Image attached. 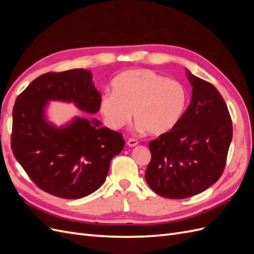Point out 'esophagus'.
Returning a JSON list of instances; mask_svg holds the SVG:
<instances>
[{
    "mask_svg": "<svg viewBox=\"0 0 254 254\" xmlns=\"http://www.w3.org/2000/svg\"><path fill=\"white\" fill-rule=\"evenodd\" d=\"M137 144H139V142L134 139H129L127 142V145L129 146V147H134V146H136Z\"/></svg>",
    "mask_w": 254,
    "mask_h": 254,
    "instance_id": "esophagus-1",
    "label": "esophagus"
}]
</instances>
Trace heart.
<instances>
[{
    "mask_svg": "<svg viewBox=\"0 0 254 254\" xmlns=\"http://www.w3.org/2000/svg\"><path fill=\"white\" fill-rule=\"evenodd\" d=\"M111 89L112 93L102 96L99 111L112 129L124 127L132 112L137 129L161 135L178 125L186 111L188 93L183 84L147 68L119 74Z\"/></svg>",
    "mask_w": 254,
    "mask_h": 254,
    "instance_id": "b5f03b06",
    "label": "heart"
}]
</instances>
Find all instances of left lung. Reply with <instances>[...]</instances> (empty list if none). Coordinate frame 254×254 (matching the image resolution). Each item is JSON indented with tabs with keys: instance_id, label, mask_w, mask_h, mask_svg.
Masks as SVG:
<instances>
[{
	"instance_id": "8db88e82",
	"label": "left lung",
	"mask_w": 254,
	"mask_h": 254,
	"mask_svg": "<svg viewBox=\"0 0 254 254\" xmlns=\"http://www.w3.org/2000/svg\"><path fill=\"white\" fill-rule=\"evenodd\" d=\"M193 87L179 124L149 143L151 160L145 180L158 195L183 199L216 182L225 170L233 129L218 90L187 71Z\"/></svg>"
}]
</instances>
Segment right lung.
Returning a JSON list of instances; mask_svg holds the SVG:
<instances>
[{
	"instance_id": "add662e5",
	"label": "right lung",
	"mask_w": 254,
	"mask_h": 254,
	"mask_svg": "<svg viewBox=\"0 0 254 254\" xmlns=\"http://www.w3.org/2000/svg\"><path fill=\"white\" fill-rule=\"evenodd\" d=\"M102 95L92 73L74 68L33 80L12 109L11 149L38 188L56 197L78 199L103 186L113 157L124 148L123 135L96 119L77 117L63 127L45 118L50 101L73 103L94 114Z\"/></svg>"
}]
</instances>
